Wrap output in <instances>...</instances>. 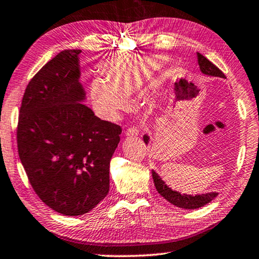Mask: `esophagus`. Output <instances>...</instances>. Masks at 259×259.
I'll return each instance as SVG.
<instances>
[{
    "label": "esophagus",
    "mask_w": 259,
    "mask_h": 259,
    "mask_svg": "<svg viewBox=\"0 0 259 259\" xmlns=\"http://www.w3.org/2000/svg\"><path fill=\"white\" fill-rule=\"evenodd\" d=\"M139 131H141V130H139L138 126H131V128L126 129L125 136L126 137H136V136H138Z\"/></svg>",
    "instance_id": "34e87169"
}]
</instances>
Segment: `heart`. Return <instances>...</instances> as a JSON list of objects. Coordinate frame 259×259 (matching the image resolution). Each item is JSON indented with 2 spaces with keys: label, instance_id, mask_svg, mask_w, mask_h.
I'll use <instances>...</instances> for the list:
<instances>
[{
  "label": "heart",
  "instance_id": "heart-1",
  "mask_svg": "<svg viewBox=\"0 0 259 259\" xmlns=\"http://www.w3.org/2000/svg\"><path fill=\"white\" fill-rule=\"evenodd\" d=\"M165 55H128L113 61L104 78H94L90 85L92 106L100 117L116 121L130 107L129 98L137 94L165 68Z\"/></svg>",
  "mask_w": 259,
  "mask_h": 259
}]
</instances>
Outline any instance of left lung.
<instances>
[{"label":"left lung","mask_w":259,"mask_h":259,"mask_svg":"<svg viewBox=\"0 0 259 259\" xmlns=\"http://www.w3.org/2000/svg\"><path fill=\"white\" fill-rule=\"evenodd\" d=\"M197 61H198V65L200 69V72L203 75L206 76H212V77H220V78H226V76L220 70L218 67H215L214 64L210 62L206 57L203 56L200 53H197ZM145 144L147 145L150 142L149 135H144L143 136ZM152 178H153V182L155 189L161 195L163 198L168 200L170 204L175 205L180 208H184V210H195V208H199L206 205L215 198L218 196V192H206V194L203 195H187V194H181V192L171 190V189L167 186L166 182L160 178L159 174L154 169H152Z\"/></svg>","instance_id":"1"}]
</instances>
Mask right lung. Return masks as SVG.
<instances>
[{
  "instance_id": "add662e5",
  "label": "right lung",
  "mask_w": 259,
  "mask_h": 259,
  "mask_svg": "<svg viewBox=\"0 0 259 259\" xmlns=\"http://www.w3.org/2000/svg\"><path fill=\"white\" fill-rule=\"evenodd\" d=\"M80 49H65L32 78L19 110L20 161L39 198L61 214L88 213L108 194L122 129L81 104Z\"/></svg>"
}]
</instances>
